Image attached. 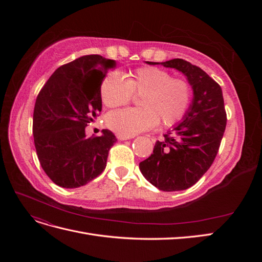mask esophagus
<instances>
[{"mask_svg":"<svg viewBox=\"0 0 262 262\" xmlns=\"http://www.w3.org/2000/svg\"><path fill=\"white\" fill-rule=\"evenodd\" d=\"M117 138H118V140H120V141H125V140L132 139L133 137H126V136H121V134H118Z\"/></svg>","mask_w":262,"mask_h":262,"instance_id":"obj_1","label":"esophagus"}]
</instances>
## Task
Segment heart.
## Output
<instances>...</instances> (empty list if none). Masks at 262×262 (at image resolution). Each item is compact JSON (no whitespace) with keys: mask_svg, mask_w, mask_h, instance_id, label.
<instances>
[{"mask_svg":"<svg viewBox=\"0 0 262 262\" xmlns=\"http://www.w3.org/2000/svg\"><path fill=\"white\" fill-rule=\"evenodd\" d=\"M141 95L140 108H126L109 114L106 123L118 134L133 137L154 126L172 125L185 116L191 102L192 91L186 80L171 77L160 68H140L126 74L107 75L100 86L101 100L107 107L126 105L132 95Z\"/></svg>","mask_w":262,"mask_h":262,"instance_id":"b5f03b06","label":"heart"}]
</instances>
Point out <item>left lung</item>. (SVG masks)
Instances as JSON below:
<instances>
[{
  "mask_svg": "<svg viewBox=\"0 0 262 262\" xmlns=\"http://www.w3.org/2000/svg\"><path fill=\"white\" fill-rule=\"evenodd\" d=\"M146 63L179 71L191 86L193 97L181 121L140 163V170L163 191L186 190L207 172L217 154L226 126L222 89L203 70L182 59Z\"/></svg>",
  "mask_w": 262,
  "mask_h": 262,
  "instance_id": "left-lung-1",
  "label": "left lung"
}]
</instances>
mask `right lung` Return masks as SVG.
<instances>
[{"instance_id":"obj_1","label":"right lung","mask_w":262,"mask_h":262,"mask_svg":"<svg viewBox=\"0 0 262 262\" xmlns=\"http://www.w3.org/2000/svg\"><path fill=\"white\" fill-rule=\"evenodd\" d=\"M116 61L83 55L57 69L36 99L33 133L45 172L62 188L89 184L106 168L115 134L86 138L85 128L101 112L100 86Z\"/></svg>"}]
</instances>
